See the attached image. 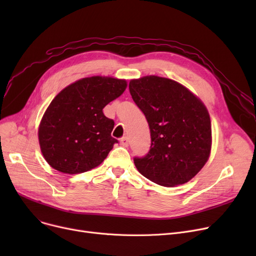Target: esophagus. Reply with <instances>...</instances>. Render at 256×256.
I'll list each match as a JSON object with an SVG mask.
<instances>
[{"mask_svg":"<svg viewBox=\"0 0 256 256\" xmlns=\"http://www.w3.org/2000/svg\"><path fill=\"white\" fill-rule=\"evenodd\" d=\"M120 143H121V145H122V146H124V147H128V137H124V138H121V140H120Z\"/></svg>","mask_w":256,"mask_h":256,"instance_id":"obj_1","label":"esophagus"}]
</instances>
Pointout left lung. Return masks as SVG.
<instances>
[{
    "instance_id": "left-lung-1",
    "label": "left lung",
    "mask_w": 256,
    "mask_h": 256,
    "mask_svg": "<svg viewBox=\"0 0 256 256\" xmlns=\"http://www.w3.org/2000/svg\"><path fill=\"white\" fill-rule=\"evenodd\" d=\"M128 88L146 117L152 138L148 154L134 158L136 168L163 186L188 182L210 154L212 126L206 106L189 89L166 78L132 80Z\"/></svg>"
}]
</instances>
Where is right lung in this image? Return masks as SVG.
Listing matches in <instances>:
<instances>
[{"label": "right lung", "mask_w": 256, "mask_h": 256, "mask_svg": "<svg viewBox=\"0 0 256 256\" xmlns=\"http://www.w3.org/2000/svg\"><path fill=\"white\" fill-rule=\"evenodd\" d=\"M126 80L111 76L80 78L52 100L38 128L40 150L50 167L78 174L98 167L118 141L114 121L102 109L119 98Z\"/></svg>", "instance_id": "add662e5"}]
</instances>
